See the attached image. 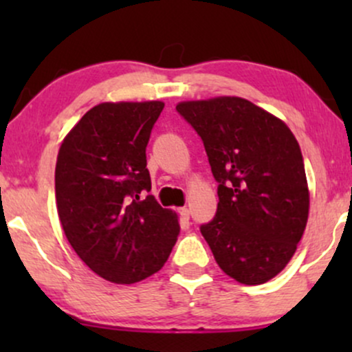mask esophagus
Here are the masks:
<instances>
[{"label":"esophagus","instance_id":"esophagus-1","mask_svg":"<svg viewBox=\"0 0 352 352\" xmlns=\"http://www.w3.org/2000/svg\"><path fill=\"white\" fill-rule=\"evenodd\" d=\"M179 213H180V217L184 218V220H188V217H190V210H188L187 207H182V208L179 210Z\"/></svg>","mask_w":352,"mask_h":352}]
</instances>
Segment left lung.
Returning <instances> with one entry per match:
<instances>
[{"instance_id":"obj_1","label":"left lung","mask_w":352,"mask_h":352,"mask_svg":"<svg viewBox=\"0 0 352 352\" xmlns=\"http://www.w3.org/2000/svg\"><path fill=\"white\" fill-rule=\"evenodd\" d=\"M177 111L201 137L218 182L217 215L200 232L215 261L243 285L285 270L309 213L300 144L289 127L236 96L184 100Z\"/></svg>"}]
</instances>
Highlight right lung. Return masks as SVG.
Listing matches in <instances>:
<instances>
[{
	"instance_id": "obj_1",
	"label": "right lung",
	"mask_w": 352,
	"mask_h": 352,
	"mask_svg": "<svg viewBox=\"0 0 352 352\" xmlns=\"http://www.w3.org/2000/svg\"><path fill=\"white\" fill-rule=\"evenodd\" d=\"M162 100L102 102L64 137L56 162V205L64 235L96 274L117 285L162 268L179 217L151 192L145 147Z\"/></svg>"
}]
</instances>
